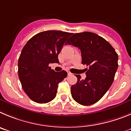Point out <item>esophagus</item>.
Listing matches in <instances>:
<instances>
[{"mask_svg": "<svg viewBox=\"0 0 131 131\" xmlns=\"http://www.w3.org/2000/svg\"><path fill=\"white\" fill-rule=\"evenodd\" d=\"M68 72V76H70V75H72V73L70 72Z\"/></svg>", "mask_w": 131, "mask_h": 131, "instance_id": "1", "label": "esophagus"}]
</instances>
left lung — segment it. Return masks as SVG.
Listing matches in <instances>:
<instances>
[{
  "mask_svg": "<svg viewBox=\"0 0 131 131\" xmlns=\"http://www.w3.org/2000/svg\"><path fill=\"white\" fill-rule=\"evenodd\" d=\"M67 44L78 47L82 53V63L87 66L86 78L71 86L72 96L78 103L89 106L96 103L109 89L118 67V55L103 38L90 32L74 34Z\"/></svg>",
  "mask_w": 131,
  "mask_h": 131,
  "instance_id": "1",
  "label": "left lung"
}]
</instances>
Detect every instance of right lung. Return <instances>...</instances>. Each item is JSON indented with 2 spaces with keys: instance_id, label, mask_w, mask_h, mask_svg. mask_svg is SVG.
<instances>
[{
  "instance_id": "add662e5",
  "label": "right lung",
  "mask_w": 131,
  "mask_h": 131,
  "mask_svg": "<svg viewBox=\"0 0 131 131\" xmlns=\"http://www.w3.org/2000/svg\"><path fill=\"white\" fill-rule=\"evenodd\" d=\"M72 34L61 30L41 32L23 47L18 61V76L25 93L34 102L47 103L56 96L59 83L67 72H55L49 64L59 63V53Z\"/></svg>"
}]
</instances>
